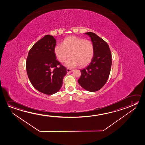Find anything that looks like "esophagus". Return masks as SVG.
<instances>
[{"label":"esophagus","mask_w":145,"mask_h":145,"mask_svg":"<svg viewBox=\"0 0 145 145\" xmlns=\"http://www.w3.org/2000/svg\"><path fill=\"white\" fill-rule=\"evenodd\" d=\"M72 71H73L72 69H68V68L67 69V72H71Z\"/></svg>","instance_id":"34e87169"}]
</instances>
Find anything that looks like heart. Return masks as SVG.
Masks as SVG:
<instances>
[{"label": "heart", "instance_id": "heart-1", "mask_svg": "<svg viewBox=\"0 0 145 145\" xmlns=\"http://www.w3.org/2000/svg\"><path fill=\"white\" fill-rule=\"evenodd\" d=\"M58 59L65 62V65L69 67H74L80 65L85 67L92 60L94 54V46L90 40L76 36H70L65 38L62 43L56 44L54 49Z\"/></svg>", "mask_w": 145, "mask_h": 145}]
</instances>
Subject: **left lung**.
Masks as SVG:
<instances>
[{
  "label": "left lung",
  "mask_w": 145,
  "mask_h": 145,
  "mask_svg": "<svg viewBox=\"0 0 145 145\" xmlns=\"http://www.w3.org/2000/svg\"><path fill=\"white\" fill-rule=\"evenodd\" d=\"M85 34L91 38L94 46V54L89 65L80 70L81 76L78 81L84 89L94 92L101 89L107 81L112 65L111 53L103 39L94 33Z\"/></svg>",
  "instance_id": "left-lung-1"
}]
</instances>
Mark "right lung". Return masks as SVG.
<instances>
[{"instance_id": "right-lung-1", "label": "right lung", "mask_w": 145, "mask_h": 145, "mask_svg": "<svg viewBox=\"0 0 145 145\" xmlns=\"http://www.w3.org/2000/svg\"><path fill=\"white\" fill-rule=\"evenodd\" d=\"M56 41L53 36L45 35L30 49L25 67L33 86L46 95L55 94L61 88L67 69L56 59L54 49Z\"/></svg>"}]
</instances>
